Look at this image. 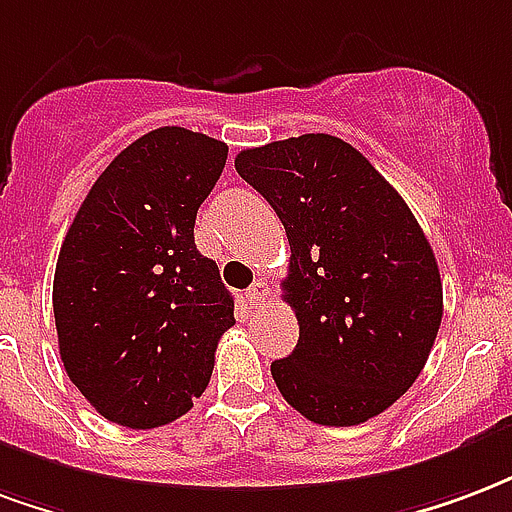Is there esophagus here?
Here are the masks:
<instances>
[{
  "mask_svg": "<svg viewBox=\"0 0 512 512\" xmlns=\"http://www.w3.org/2000/svg\"><path fill=\"white\" fill-rule=\"evenodd\" d=\"M268 295H271V287H268L266 279H257L255 285L246 290V301H249V306H260L266 304Z\"/></svg>",
  "mask_w": 512,
  "mask_h": 512,
  "instance_id": "obj_1",
  "label": "esophagus"
}]
</instances>
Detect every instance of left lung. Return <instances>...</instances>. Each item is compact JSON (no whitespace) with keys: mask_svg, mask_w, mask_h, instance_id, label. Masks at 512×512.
Instances as JSON below:
<instances>
[{"mask_svg":"<svg viewBox=\"0 0 512 512\" xmlns=\"http://www.w3.org/2000/svg\"><path fill=\"white\" fill-rule=\"evenodd\" d=\"M290 241L285 301L295 350L271 363L279 393L320 426H358L418 380L442 323V279L410 206L333 135L236 157Z\"/></svg>","mask_w":512,"mask_h":512,"instance_id":"1","label":"left lung"}]
</instances>
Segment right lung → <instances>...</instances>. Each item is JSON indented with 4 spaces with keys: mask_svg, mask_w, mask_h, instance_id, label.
I'll list each match as a JSON object with an SVG mask.
<instances>
[{
    "mask_svg": "<svg viewBox=\"0 0 512 512\" xmlns=\"http://www.w3.org/2000/svg\"><path fill=\"white\" fill-rule=\"evenodd\" d=\"M227 146L160 127L102 170L64 236L54 317L67 377L94 410L157 429L192 410L214 372L233 295L195 246Z\"/></svg>",
    "mask_w": 512,
    "mask_h": 512,
    "instance_id": "add662e5",
    "label": "right lung"
}]
</instances>
